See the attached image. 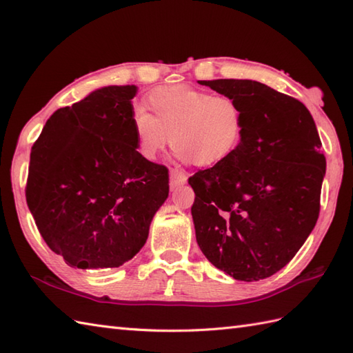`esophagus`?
I'll return each mask as SVG.
<instances>
[{
    "label": "esophagus",
    "instance_id": "1",
    "mask_svg": "<svg viewBox=\"0 0 353 353\" xmlns=\"http://www.w3.org/2000/svg\"><path fill=\"white\" fill-rule=\"evenodd\" d=\"M188 181V174L183 170H177V168H172L170 170V182L172 185H183Z\"/></svg>",
    "mask_w": 353,
    "mask_h": 353
}]
</instances>
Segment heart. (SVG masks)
Here are the masks:
<instances>
[{
	"mask_svg": "<svg viewBox=\"0 0 353 353\" xmlns=\"http://www.w3.org/2000/svg\"><path fill=\"white\" fill-rule=\"evenodd\" d=\"M148 109H137L132 123L139 153L156 159L171 142L182 162L215 167L235 153L244 134V110L234 97L212 95L190 86H163L147 99Z\"/></svg>",
	"mask_w": 353,
	"mask_h": 353,
	"instance_id": "b5f03b06",
	"label": "heart"
}]
</instances>
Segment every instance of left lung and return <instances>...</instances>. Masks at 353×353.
Listing matches in <instances>:
<instances>
[{"label":"left lung","mask_w":353,"mask_h":353,"mask_svg":"<svg viewBox=\"0 0 353 353\" xmlns=\"http://www.w3.org/2000/svg\"><path fill=\"white\" fill-rule=\"evenodd\" d=\"M244 110V134L229 159L188 183L196 238L208 261L236 281L279 272L316 226L326 159L310 110L254 80H199Z\"/></svg>","instance_id":"left-lung-1"}]
</instances>
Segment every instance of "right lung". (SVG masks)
Here are the masks:
<instances>
[{"label":"right lung","instance_id":"right-lung-1","mask_svg":"<svg viewBox=\"0 0 353 353\" xmlns=\"http://www.w3.org/2000/svg\"><path fill=\"white\" fill-rule=\"evenodd\" d=\"M138 88L104 86L57 109L32 147L27 205L50 249L74 268L132 259L168 197V170L138 152Z\"/></svg>","mask_w":353,"mask_h":353}]
</instances>
